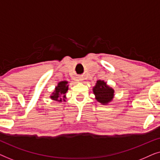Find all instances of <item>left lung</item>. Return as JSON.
Masks as SVG:
<instances>
[{"label":"left lung","mask_w":160,"mask_h":160,"mask_svg":"<svg viewBox=\"0 0 160 160\" xmlns=\"http://www.w3.org/2000/svg\"><path fill=\"white\" fill-rule=\"evenodd\" d=\"M96 99L102 105L107 104L113 98V89L109 87L103 81H98L95 87L93 88Z\"/></svg>","instance_id":"1"}]
</instances>
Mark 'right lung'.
I'll use <instances>...</instances> for the list:
<instances>
[{"label":"right lung","instance_id":"obj_1","mask_svg":"<svg viewBox=\"0 0 160 160\" xmlns=\"http://www.w3.org/2000/svg\"><path fill=\"white\" fill-rule=\"evenodd\" d=\"M68 82H61L58 84V86L56 87L55 91L52 93V95L51 96V98L54 100H57L58 102L62 101V98H61V95H64L66 93L68 89V86L67 85ZM65 96V95H63Z\"/></svg>","mask_w":160,"mask_h":160}]
</instances>
